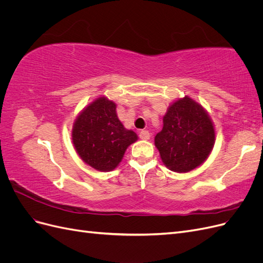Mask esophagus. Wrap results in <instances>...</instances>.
Masks as SVG:
<instances>
[{"instance_id": "obj_1", "label": "esophagus", "mask_w": 263, "mask_h": 263, "mask_svg": "<svg viewBox=\"0 0 263 263\" xmlns=\"http://www.w3.org/2000/svg\"><path fill=\"white\" fill-rule=\"evenodd\" d=\"M139 138L142 140H147L150 138V133L148 130H141L139 133Z\"/></svg>"}]
</instances>
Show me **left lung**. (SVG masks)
Listing matches in <instances>:
<instances>
[{
	"label": "left lung",
	"mask_w": 263,
	"mask_h": 263,
	"mask_svg": "<svg viewBox=\"0 0 263 263\" xmlns=\"http://www.w3.org/2000/svg\"><path fill=\"white\" fill-rule=\"evenodd\" d=\"M215 130L204 108L192 99L178 100L163 117L155 137L162 162L174 172H189L201 165L214 147Z\"/></svg>",
	"instance_id": "1"
}]
</instances>
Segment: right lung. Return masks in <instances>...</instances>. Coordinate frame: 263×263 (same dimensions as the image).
I'll list each match as a JSON object with an SVG mask.
<instances>
[{
  "mask_svg": "<svg viewBox=\"0 0 263 263\" xmlns=\"http://www.w3.org/2000/svg\"><path fill=\"white\" fill-rule=\"evenodd\" d=\"M137 140L116 114V105L99 98L84 108L72 129L74 148L82 160L99 171H112L122 161L125 151Z\"/></svg>",
  "mask_w": 263,
  "mask_h": 263,
  "instance_id": "add662e5",
  "label": "right lung"
}]
</instances>
